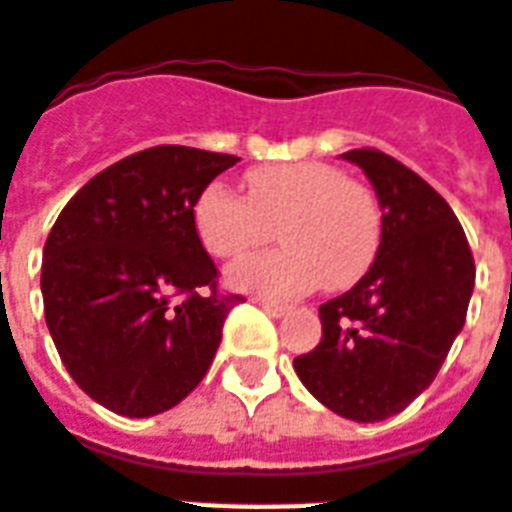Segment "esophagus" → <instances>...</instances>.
I'll return each instance as SVG.
<instances>
[{
    "mask_svg": "<svg viewBox=\"0 0 512 512\" xmlns=\"http://www.w3.org/2000/svg\"><path fill=\"white\" fill-rule=\"evenodd\" d=\"M255 304H260L263 310L271 315V318H282L285 312H288V307L285 304H277V301H266V299H255Z\"/></svg>",
    "mask_w": 512,
    "mask_h": 512,
    "instance_id": "34e87169",
    "label": "esophagus"
}]
</instances>
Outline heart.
I'll use <instances>...</instances> for the list:
<instances>
[{"label":"heart","instance_id":"heart-1","mask_svg":"<svg viewBox=\"0 0 512 512\" xmlns=\"http://www.w3.org/2000/svg\"><path fill=\"white\" fill-rule=\"evenodd\" d=\"M279 227L285 249L249 257L227 282L266 299H293L323 279L329 290L354 285L381 244V208L373 191L323 161L257 167L246 175V200L211 183L194 202V230L205 252L235 260Z\"/></svg>","mask_w":512,"mask_h":512}]
</instances>
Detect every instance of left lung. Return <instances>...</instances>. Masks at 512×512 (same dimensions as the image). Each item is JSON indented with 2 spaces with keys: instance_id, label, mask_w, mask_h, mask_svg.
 <instances>
[{
  "instance_id": "obj_1",
  "label": "left lung",
  "mask_w": 512,
  "mask_h": 512,
  "mask_svg": "<svg viewBox=\"0 0 512 512\" xmlns=\"http://www.w3.org/2000/svg\"><path fill=\"white\" fill-rule=\"evenodd\" d=\"M381 205L376 260L321 304L323 337L293 359L323 406L354 422L395 417L422 395L461 334L474 290L463 227L439 191L381 150H348Z\"/></svg>"
}]
</instances>
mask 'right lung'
<instances>
[{
    "label": "right lung",
    "instance_id": "right-lung-1",
    "mask_svg": "<svg viewBox=\"0 0 512 512\" xmlns=\"http://www.w3.org/2000/svg\"><path fill=\"white\" fill-rule=\"evenodd\" d=\"M238 156L158 145L76 191L43 246V310L71 378L115 414L178 406L208 373L227 312L194 202Z\"/></svg>",
    "mask_w": 512,
    "mask_h": 512
}]
</instances>
